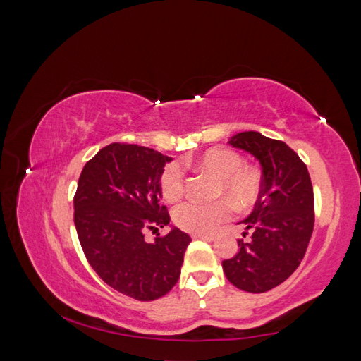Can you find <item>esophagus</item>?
<instances>
[{
  "mask_svg": "<svg viewBox=\"0 0 361 361\" xmlns=\"http://www.w3.org/2000/svg\"><path fill=\"white\" fill-rule=\"evenodd\" d=\"M194 238H199V239H203V241H214V235H211V233H197V235H194Z\"/></svg>",
  "mask_w": 361,
  "mask_h": 361,
  "instance_id": "obj_1",
  "label": "esophagus"
}]
</instances>
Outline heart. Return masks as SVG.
<instances>
[{
	"label": "heart",
	"mask_w": 361,
	"mask_h": 361,
	"mask_svg": "<svg viewBox=\"0 0 361 361\" xmlns=\"http://www.w3.org/2000/svg\"><path fill=\"white\" fill-rule=\"evenodd\" d=\"M188 164L219 178L216 194L230 197L238 208L250 207L259 197L261 175L255 169L244 166L243 158L228 148H211L200 157L189 159ZM159 188L167 202L180 199L185 190V175L178 164H169L164 169ZM231 202L224 197L213 202L188 200L173 209V222L189 233L211 231L230 217L233 211Z\"/></svg>",
	"instance_id": "b5f03b06"
}]
</instances>
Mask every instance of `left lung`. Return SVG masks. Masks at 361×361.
Here are the masks:
<instances>
[{"label": "left lung", "mask_w": 361, "mask_h": 361, "mask_svg": "<svg viewBox=\"0 0 361 361\" xmlns=\"http://www.w3.org/2000/svg\"><path fill=\"white\" fill-rule=\"evenodd\" d=\"M228 144L250 153L261 166V192L247 216L250 239L222 261L225 277L247 293H266L291 275L305 255L314 227L313 186L307 166L293 148L258 131L238 133Z\"/></svg>", "instance_id": "obj_1"}]
</instances>
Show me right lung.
<instances>
[{
    "label": "right lung",
    "instance_id": "1",
    "mask_svg": "<svg viewBox=\"0 0 361 361\" xmlns=\"http://www.w3.org/2000/svg\"><path fill=\"white\" fill-rule=\"evenodd\" d=\"M171 161L153 148L116 142L87 161L78 180L73 219L84 255L104 283L136 300L171 291L190 243L176 227L153 243L144 239L145 228L171 222L159 204V180Z\"/></svg>",
    "mask_w": 361,
    "mask_h": 361
}]
</instances>
